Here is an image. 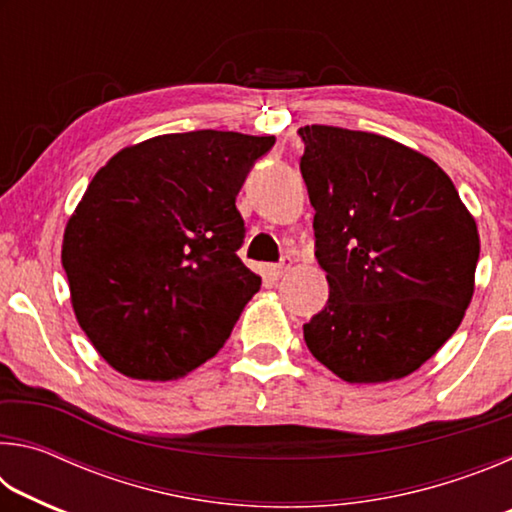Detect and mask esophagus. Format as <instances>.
Masks as SVG:
<instances>
[{"mask_svg": "<svg viewBox=\"0 0 512 512\" xmlns=\"http://www.w3.org/2000/svg\"><path fill=\"white\" fill-rule=\"evenodd\" d=\"M291 266H293V259H291V257H284L280 264H273V266H271V275L277 280V277L287 275V273L291 271Z\"/></svg>", "mask_w": 512, "mask_h": 512, "instance_id": "esophagus-1", "label": "esophagus"}]
</instances>
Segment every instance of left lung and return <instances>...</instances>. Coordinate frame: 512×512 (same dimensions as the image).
<instances>
[{"mask_svg":"<svg viewBox=\"0 0 512 512\" xmlns=\"http://www.w3.org/2000/svg\"><path fill=\"white\" fill-rule=\"evenodd\" d=\"M300 173L314 205L327 305L309 352L350 384L411 375L461 325L479 232L436 162L375 133L305 126Z\"/></svg>","mask_w":512,"mask_h":512,"instance_id":"left-lung-1","label":"left lung"}]
</instances>
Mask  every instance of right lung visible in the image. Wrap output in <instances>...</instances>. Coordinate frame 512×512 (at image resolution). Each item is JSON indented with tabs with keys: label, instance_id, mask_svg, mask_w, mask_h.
I'll use <instances>...</instances> for the list:
<instances>
[{
	"label": "right lung",
	"instance_id": "right-lung-1",
	"mask_svg": "<svg viewBox=\"0 0 512 512\" xmlns=\"http://www.w3.org/2000/svg\"><path fill=\"white\" fill-rule=\"evenodd\" d=\"M275 137L160 135L97 171L69 219L74 314L121 375L178 379L223 348L262 280L241 262L237 194Z\"/></svg>",
	"mask_w": 512,
	"mask_h": 512
}]
</instances>
